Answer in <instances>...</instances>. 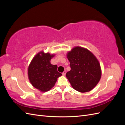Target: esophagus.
<instances>
[{
    "label": "esophagus",
    "instance_id": "esophagus-1",
    "mask_svg": "<svg viewBox=\"0 0 125 125\" xmlns=\"http://www.w3.org/2000/svg\"><path fill=\"white\" fill-rule=\"evenodd\" d=\"M66 73V70H65V71H64L63 72L62 74V75H63V76H64V75H65Z\"/></svg>",
    "mask_w": 125,
    "mask_h": 125
}]
</instances>
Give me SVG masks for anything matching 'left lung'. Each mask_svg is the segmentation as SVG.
Here are the masks:
<instances>
[{"instance_id":"left-lung-1","label":"left lung","mask_w":125,"mask_h":125,"mask_svg":"<svg viewBox=\"0 0 125 125\" xmlns=\"http://www.w3.org/2000/svg\"><path fill=\"white\" fill-rule=\"evenodd\" d=\"M67 58L71 70L66 75L73 88L80 92L93 89L101 77V67L95 57L85 48L75 47L68 52Z\"/></svg>"}]
</instances>
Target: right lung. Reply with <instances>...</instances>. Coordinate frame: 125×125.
Here are the masks:
<instances>
[{
    "instance_id": "obj_1",
    "label": "right lung",
    "mask_w": 125,
    "mask_h": 125,
    "mask_svg": "<svg viewBox=\"0 0 125 125\" xmlns=\"http://www.w3.org/2000/svg\"><path fill=\"white\" fill-rule=\"evenodd\" d=\"M54 55L41 52L32 59L28 68V75L32 85L41 91H48L54 86L57 78L62 75L57 66L51 63Z\"/></svg>"
}]
</instances>
